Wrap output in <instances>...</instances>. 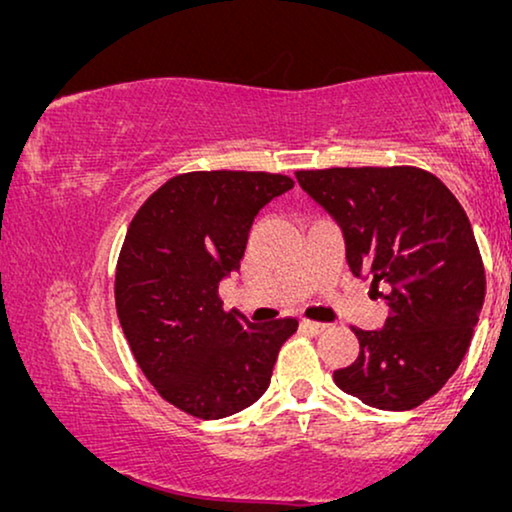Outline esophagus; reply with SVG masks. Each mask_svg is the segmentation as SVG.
<instances>
[{
  "label": "esophagus",
  "mask_w": 512,
  "mask_h": 512,
  "mask_svg": "<svg viewBox=\"0 0 512 512\" xmlns=\"http://www.w3.org/2000/svg\"><path fill=\"white\" fill-rule=\"evenodd\" d=\"M301 327L311 331V334H322V331H327L329 325H325V322H313V320H301Z\"/></svg>",
  "instance_id": "obj_1"
}]
</instances>
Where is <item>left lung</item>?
<instances>
[{
    "label": "left lung",
    "instance_id": "1",
    "mask_svg": "<svg viewBox=\"0 0 512 512\" xmlns=\"http://www.w3.org/2000/svg\"><path fill=\"white\" fill-rule=\"evenodd\" d=\"M297 181L341 227L352 276L385 287V325L352 327L359 355L334 383L380 410L420 406L459 369L485 304L462 204L415 167L297 171Z\"/></svg>",
    "mask_w": 512,
    "mask_h": 512
}]
</instances>
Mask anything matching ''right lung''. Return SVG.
I'll return each instance as SVG.
<instances>
[{
    "label": "right lung",
    "instance_id": "obj_1",
    "mask_svg": "<svg viewBox=\"0 0 512 512\" xmlns=\"http://www.w3.org/2000/svg\"><path fill=\"white\" fill-rule=\"evenodd\" d=\"M294 181L264 171L171 178L134 215L115 271V308L141 371L162 399L201 420L253 406L297 320L253 325L222 311L250 227Z\"/></svg>",
    "mask_w": 512,
    "mask_h": 512
}]
</instances>
